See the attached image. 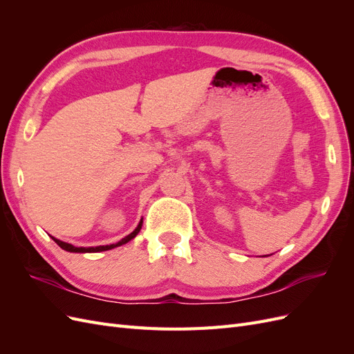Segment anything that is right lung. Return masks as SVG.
Instances as JSON below:
<instances>
[{
  "instance_id": "1",
  "label": "right lung",
  "mask_w": 354,
  "mask_h": 354,
  "mask_svg": "<svg viewBox=\"0 0 354 354\" xmlns=\"http://www.w3.org/2000/svg\"><path fill=\"white\" fill-rule=\"evenodd\" d=\"M142 224H143V220H140V223H138V226L128 234V236H125V238H122L120 242H116V243H111V245H100V246H90V248H78V246H73V245H71V243H66V242H62V241H59V239H56V238H53V241H55L62 250H65V251H69V252H100V251H108V250H112V248H116V246H121V245H124V243H127V242H130L131 239H134L136 236H137V233L140 232V229H142Z\"/></svg>"
}]
</instances>
